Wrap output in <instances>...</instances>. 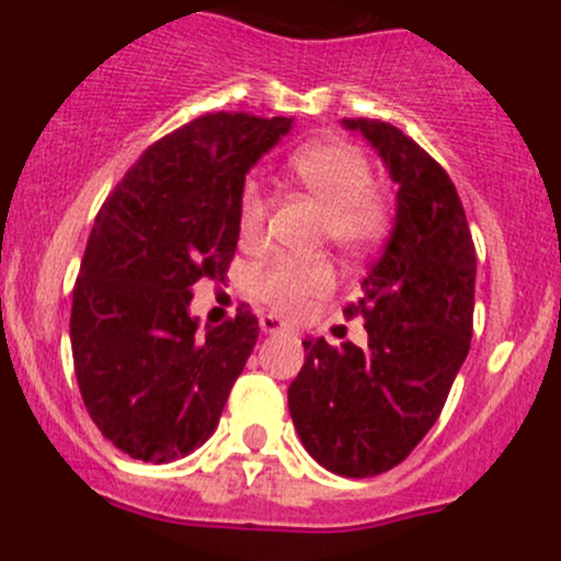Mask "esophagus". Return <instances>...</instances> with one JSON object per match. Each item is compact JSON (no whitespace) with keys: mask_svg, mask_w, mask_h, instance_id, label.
<instances>
[{"mask_svg":"<svg viewBox=\"0 0 561 561\" xmlns=\"http://www.w3.org/2000/svg\"><path fill=\"white\" fill-rule=\"evenodd\" d=\"M260 328H263V333H285L290 331V325H287L285 320H279L276 314H263L260 317Z\"/></svg>","mask_w":561,"mask_h":561,"instance_id":"34e87169","label":"esophagus"}]
</instances>
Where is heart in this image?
Returning a JSON list of instances; mask_svg holds the SVG:
<instances>
[{
	"instance_id": "obj_1",
	"label": "heart",
	"mask_w": 561,
	"mask_h": 561,
	"mask_svg": "<svg viewBox=\"0 0 561 561\" xmlns=\"http://www.w3.org/2000/svg\"><path fill=\"white\" fill-rule=\"evenodd\" d=\"M290 173L298 184L325 208L322 239L333 241L342 252H366L386 236L390 206L377 186H371V168L355 146L325 140L298 149L290 157ZM268 197L254 181L239 195V239L244 247H257L265 239ZM336 271L331 260L274 257L254 274L252 290L274 312L296 317L317 296L333 290Z\"/></svg>"
}]
</instances>
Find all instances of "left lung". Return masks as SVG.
Here are the masks:
<instances>
[{
	"instance_id": "8db88e82",
	"label": "left lung",
	"mask_w": 561,
	"mask_h": 561,
	"mask_svg": "<svg viewBox=\"0 0 561 561\" xmlns=\"http://www.w3.org/2000/svg\"><path fill=\"white\" fill-rule=\"evenodd\" d=\"M342 124L386 162L396 222L360 285L364 296L344 309L364 317L369 344L307 339L287 404L320 467L375 478L404 461L443 412L472 339L478 257L461 197L434 157L393 124Z\"/></svg>"
}]
</instances>
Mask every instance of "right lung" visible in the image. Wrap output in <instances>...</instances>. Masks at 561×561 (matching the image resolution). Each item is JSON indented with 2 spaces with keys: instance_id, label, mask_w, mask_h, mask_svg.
<instances>
[{
  "instance_id": "1",
  "label": "right lung",
  "mask_w": 561,
  "mask_h": 561,
  "mask_svg": "<svg viewBox=\"0 0 561 561\" xmlns=\"http://www.w3.org/2000/svg\"><path fill=\"white\" fill-rule=\"evenodd\" d=\"M293 118L206 113L151 144L94 219L72 287L70 342L89 417L129 458L168 463L217 428L257 317L197 331L192 285L225 279L249 168Z\"/></svg>"
}]
</instances>
